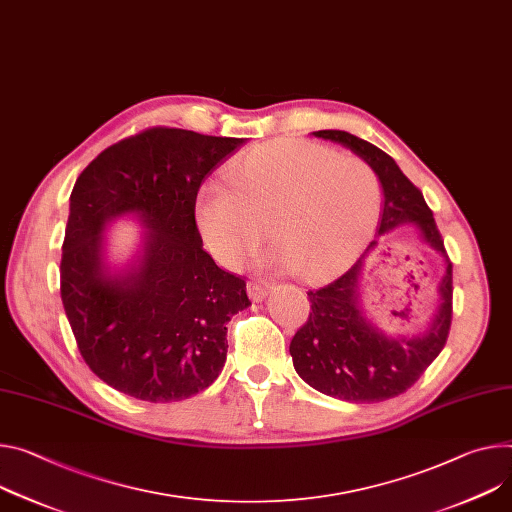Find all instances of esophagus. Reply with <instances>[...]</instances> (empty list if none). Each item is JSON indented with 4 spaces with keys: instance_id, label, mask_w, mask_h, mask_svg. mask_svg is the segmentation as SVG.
<instances>
[{
    "instance_id": "1",
    "label": "esophagus",
    "mask_w": 512,
    "mask_h": 512,
    "mask_svg": "<svg viewBox=\"0 0 512 512\" xmlns=\"http://www.w3.org/2000/svg\"><path fill=\"white\" fill-rule=\"evenodd\" d=\"M247 290H249V296H251L253 302H261V300H265V296L269 294V286H265V284H261V282H251V284L247 286Z\"/></svg>"
}]
</instances>
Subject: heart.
Masks as SVG:
<instances>
[{"label": "heart", "instance_id": "heart-1", "mask_svg": "<svg viewBox=\"0 0 512 512\" xmlns=\"http://www.w3.org/2000/svg\"><path fill=\"white\" fill-rule=\"evenodd\" d=\"M232 183L210 181L198 218L212 253L228 267L243 265L267 235L271 267L302 275L349 263L374 232L382 185L367 161L306 141H271L232 165Z\"/></svg>", "mask_w": 512, "mask_h": 512}]
</instances>
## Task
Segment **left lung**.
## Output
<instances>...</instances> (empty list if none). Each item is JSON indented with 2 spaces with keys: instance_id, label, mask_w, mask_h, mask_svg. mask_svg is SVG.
Masks as SVG:
<instances>
[{
  "instance_id": "1",
  "label": "left lung",
  "mask_w": 512,
  "mask_h": 512,
  "mask_svg": "<svg viewBox=\"0 0 512 512\" xmlns=\"http://www.w3.org/2000/svg\"><path fill=\"white\" fill-rule=\"evenodd\" d=\"M312 134L347 147L378 173L384 190L378 237L410 224L421 241L445 259V275L437 288V312L429 327L412 337L384 333L363 312L359 277L365 257L378 249V241H371L359 261L335 282L308 292L310 316L290 343L298 376L331 398L382 402L406 392L445 347L453 312V267L421 190L414 188L390 155L345 130Z\"/></svg>"
}]
</instances>
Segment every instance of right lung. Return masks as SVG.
<instances>
[{"label":"right lung","mask_w":512,"mask_h":512,"mask_svg":"<svg viewBox=\"0 0 512 512\" xmlns=\"http://www.w3.org/2000/svg\"><path fill=\"white\" fill-rule=\"evenodd\" d=\"M245 138L149 128L102 151L77 177L61 259V298L81 357L114 390L177 402L206 390L226 361V322L251 306L243 277L204 251L196 198ZM130 215L142 251L105 261L107 224Z\"/></svg>","instance_id":"right-lung-1"}]
</instances>
